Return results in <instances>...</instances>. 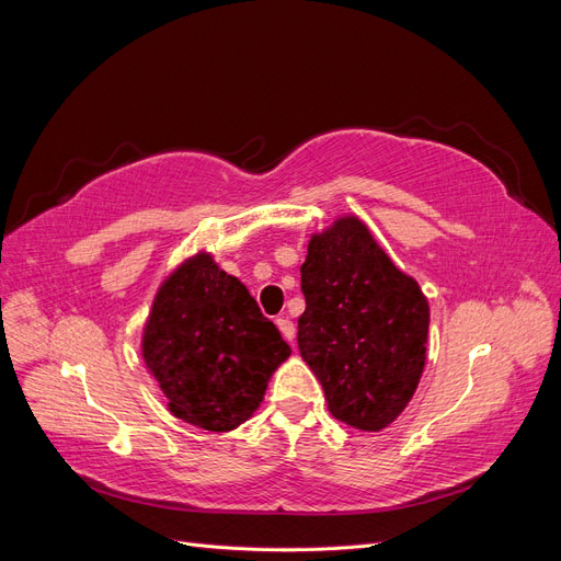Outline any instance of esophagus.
Wrapping results in <instances>:
<instances>
[{
    "mask_svg": "<svg viewBox=\"0 0 561 561\" xmlns=\"http://www.w3.org/2000/svg\"><path fill=\"white\" fill-rule=\"evenodd\" d=\"M276 325H278L280 334L287 339V342L293 344V342H295V332H297V330H295V322H293L290 318H278Z\"/></svg>",
    "mask_w": 561,
    "mask_h": 561,
    "instance_id": "1",
    "label": "esophagus"
}]
</instances>
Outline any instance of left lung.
<instances>
[{"instance_id": "1", "label": "left lung", "mask_w": 561, "mask_h": 561, "mask_svg": "<svg viewBox=\"0 0 561 561\" xmlns=\"http://www.w3.org/2000/svg\"><path fill=\"white\" fill-rule=\"evenodd\" d=\"M301 293L307 309L297 344L330 414L358 431L386 428L412 400L426 365L431 311L419 283L346 215L311 236Z\"/></svg>"}]
</instances>
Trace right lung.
Segmentation results:
<instances>
[{"instance_id":"add662e5","label":"right lung","mask_w":561,"mask_h":561,"mask_svg":"<svg viewBox=\"0 0 561 561\" xmlns=\"http://www.w3.org/2000/svg\"><path fill=\"white\" fill-rule=\"evenodd\" d=\"M290 346L248 287L208 252L182 262L151 304L142 358L173 416L203 431L239 428Z\"/></svg>"}]
</instances>
